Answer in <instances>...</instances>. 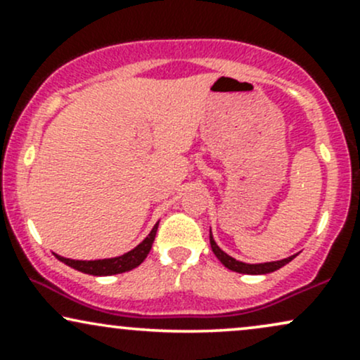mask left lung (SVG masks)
Instances as JSON below:
<instances>
[{
    "label": "left lung",
    "mask_w": 360,
    "mask_h": 360,
    "mask_svg": "<svg viewBox=\"0 0 360 360\" xmlns=\"http://www.w3.org/2000/svg\"><path fill=\"white\" fill-rule=\"evenodd\" d=\"M210 245H212L213 254L217 255L218 260H220V262L226 267V269L235 271V272H242V274H269V272H274V271L281 269V267L286 266L288 262H291V260L295 259V255H291V257L283 259V260H276V262H264V264L240 262V260L230 257L229 254H225V252H223L220 247L217 245V242H214L213 237H212V232H210Z\"/></svg>",
    "instance_id": "left-lung-1"
}]
</instances>
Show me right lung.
Wrapping results in <instances>:
<instances>
[{
	"label": "right lung",
	"instance_id": "right-lung-1",
	"mask_svg": "<svg viewBox=\"0 0 360 360\" xmlns=\"http://www.w3.org/2000/svg\"><path fill=\"white\" fill-rule=\"evenodd\" d=\"M157 226H159V223H157L154 229H152V232L148 233V237L146 238V240H143L142 243H139L134 250L120 255V257L103 259V260L101 259L100 260H72V259L60 257V255H57V254H53V255H56L60 262L68 264L69 267L84 272V274H91V276L122 274V272L135 269V267L140 266V264L146 260L148 252H150V249H152V243H154Z\"/></svg>",
	"mask_w": 360,
	"mask_h": 360
}]
</instances>
